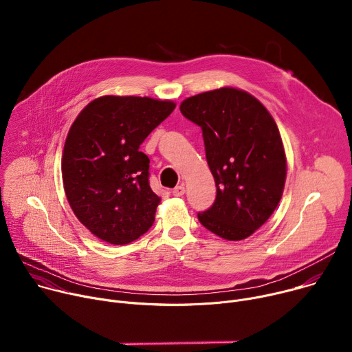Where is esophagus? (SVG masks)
<instances>
[{
  "mask_svg": "<svg viewBox=\"0 0 352 352\" xmlns=\"http://www.w3.org/2000/svg\"><path fill=\"white\" fill-rule=\"evenodd\" d=\"M185 193V185L184 184H179L177 185L174 189H173V195L174 196H182Z\"/></svg>",
  "mask_w": 352,
  "mask_h": 352,
  "instance_id": "34e87169",
  "label": "esophagus"
}]
</instances>
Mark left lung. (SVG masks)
Segmentation results:
<instances>
[{"mask_svg":"<svg viewBox=\"0 0 352 352\" xmlns=\"http://www.w3.org/2000/svg\"><path fill=\"white\" fill-rule=\"evenodd\" d=\"M179 110L204 131L217 188L213 206L197 214L200 224L227 241L250 236L273 214L285 185L276 121L255 96L231 86L186 97Z\"/></svg>","mask_w":352,"mask_h":352,"instance_id":"1","label":"left lung"}]
</instances>
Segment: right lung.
<instances>
[{"mask_svg":"<svg viewBox=\"0 0 352 352\" xmlns=\"http://www.w3.org/2000/svg\"><path fill=\"white\" fill-rule=\"evenodd\" d=\"M171 100L106 94L71 125L61 160L68 204L98 239L125 245L155 223L160 204L139 146L175 109Z\"/></svg>","mask_w":352,"mask_h":352,"instance_id":"obj_1","label":"right lung"}]
</instances>
